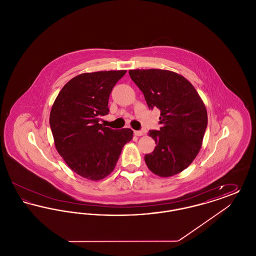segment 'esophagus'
Wrapping results in <instances>:
<instances>
[{
    "instance_id": "1",
    "label": "esophagus",
    "mask_w": 256,
    "mask_h": 256,
    "mask_svg": "<svg viewBox=\"0 0 256 256\" xmlns=\"http://www.w3.org/2000/svg\"><path fill=\"white\" fill-rule=\"evenodd\" d=\"M134 134L136 135V136H142L144 132H142V130H134Z\"/></svg>"
}]
</instances>
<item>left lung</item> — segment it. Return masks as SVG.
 <instances>
[{
    "label": "left lung",
    "mask_w": 256,
    "mask_h": 256,
    "mask_svg": "<svg viewBox=\"0 0 256 256\" xmlns=\"http://www.w3.org/2000/svg\"><path fill=\"white\" fill-rule=\"evenodd\" d=\"M150 110H160L159 130H150L156 146L145 156L154 174L167 178L186 169L198 154L207 128L202 100L185 78L160 69L130 70Z\"/></svg>",
    "instance_id": "8db88e82"
}]
</instances>
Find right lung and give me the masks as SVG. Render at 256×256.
I'll list each match as a JSON object with an SVG mask.
<instances>
[{
  "label": "right lung",
  "mask_w": 256,
  "mask_h": 256,
  "mask_svg": "<svg viewBox=\"0 0 256 256\" xmlns=\"http://www.w3.org/2000/svg\"><path fill=\"white\" fill-rule=\"evenodd\" d=\"M126 73L102 71L78 74L61 89L50 114L58 154L71 170L100 180L114 170L122 146L132 139L130 128L112 130L100 124L108 115L110 93Z\"/></svg>",
  "instance_id": "add662e5"
}]
</instances>
